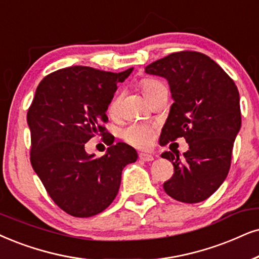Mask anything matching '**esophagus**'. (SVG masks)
Listing matches in <instances>:
<instances>
[{
	"mask_svg": "<svg viewBox=\"0 0 259 259\" xmlns=\"http://www.w3.org/2000/svg\"><path fill=\"white\" fill-rule=\"evenodd\" d=\"M139 158H140V160H142V161H146V162L153 161L154 160V156L150 155V154H148V153H140Z\"/></svg>",
	"mask_w": 259,
	"mask_h": 259,
	"instance_id": "1",
	"label": "esophagus"
}]
</instances>
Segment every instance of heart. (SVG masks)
I'll return each instance as SVG.
<instances>
[{
    "mask_svg": "<svg viewBox=\"0 0 259 259\" xmlns=\"http://www.w3.org/2000/svg\"><path fill=\"white\" fill-rule=\"evenodd\" d=\"M140 87L145 96L150 100L152 98L161 91H168L167 86L161 81L155 80V78H142L140 81ZM120 100V93H116L111 99L107 111L110 114H116L118 111ZM154 136H155V127L149 124L134 123L126 126L122 132V137L125 142L129 143L137 148H146L153 142Z\"/></svg>",
    "mask_w": 259,
    "mask_h": 259,
    "instance_id": "heart-1",
    "label": "heart"
}]
</instances>
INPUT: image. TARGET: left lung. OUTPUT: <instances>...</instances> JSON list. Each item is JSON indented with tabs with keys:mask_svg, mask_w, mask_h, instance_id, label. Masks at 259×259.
<instances>
[{
	"mask_svg": "<svg viewBox=\"0 0 259 259\" xmlns=\"http://www.w3.org/2000/svg\"><path fill=\"white\" fill-rule=\"evenodd\" d=\"M145 70L165 77L175 100L160 145L179 137L189 143L182 159L178 153L161 154L175 167L163 190L179 202L204 201L230 171L233 143L241 126L238 88L217 62L197 51L173 52Z\"/></svg>",
	"mask_w": 259,
	"mask_h": 259,
	"instance_id": "8db88e82",
	"label": "left lung"
}]
</instances>
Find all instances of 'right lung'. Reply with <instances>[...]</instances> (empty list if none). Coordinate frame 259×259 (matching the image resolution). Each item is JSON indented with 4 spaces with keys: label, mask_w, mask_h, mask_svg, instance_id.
I'll list each match as a JSON object with an SVG mask.
<instances>
[{
    "label": "right lung",
    "mask_w": 259,
    "mask_h": 259,
    "mask_svg": "<svg viewBox=\"0 0 259 259\" xmlns=\"http://www.w3.org/2000/svg\"><path fill=\"white\" fill-rule=\"evenodd\" d=\"M133 68L111 73L83 65L49 74L38 84L27 112L31 163L49 196L75 218H90L109 207L118 194L122 171L135 162L136 150L118 142L96 158L84 146L92 137L109 141L106 110Z\"/></svg>",
    "instance_id": "right-lung-1"
}]
</instances>
